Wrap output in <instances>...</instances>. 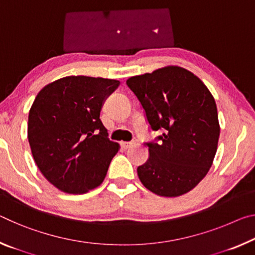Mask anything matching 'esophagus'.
<instances>
[{
    "label": "esophagus",
    "instance_id": "obj_1",
    "mask_svg": "<svg viewBox=\"0 0 255 255\" xmlns=\"http://www.w3.org/2000/svg\"><path fill=\"white\" fill-rule=\"evenodd\" d=\"M134 145H135V142H123L121 143V147H123L124 149H127L129 147L134 146Z\"/></svg>",
    "mask_w": 255,
    "mask_h": 255
}]
</instances>
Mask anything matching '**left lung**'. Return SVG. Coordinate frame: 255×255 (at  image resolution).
<instances>
[{
	"instance_id": "1",
	"label": "left lung",
	"mask_w": 255,
	"mask_h": 255,
	"mask_svg": "<svg viewBox=\"0 0 255 255\" xmlns=\"http://www.w3.org/2000/svg\"><path fill=\"white\" fill-rule=\"evenodd\" d=\"M129 87L153 131L148 159L137 168L142 184L156 195L175 197L193 189L215 159L220 127L216 101L191 71L165 67L130 77Z\"/></svg>"
}]
</instances>
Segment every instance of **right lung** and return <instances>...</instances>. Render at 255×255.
<instances>
[{
	"instance_id": "1",
	"label": "right lung",
	"mask_w": 255,
	"mask_h": 255,
	"mask_svg": "<svg viewBox=\"0 0 255 255\" xmlns=\"http://www.w3.org/2000/svg\"><path fill=\"white\" fill-rule=\"evenodd\" d=\"M120 83L70 76L46 85L28 116V140L44 177L60 191L83 194L107 176L119 145L100 119L104 102Z\"/></svg>"
}]
</instances>
